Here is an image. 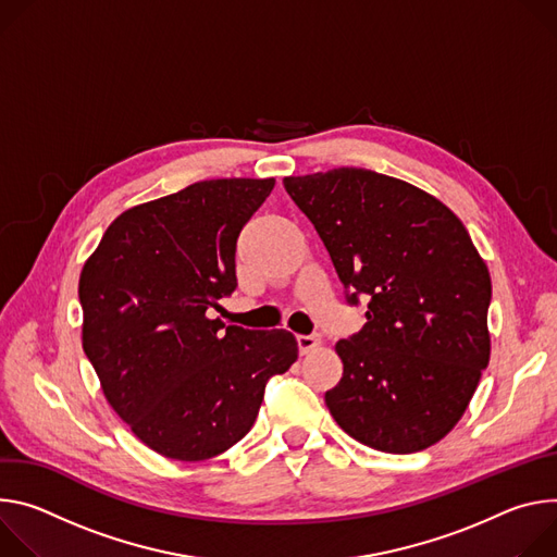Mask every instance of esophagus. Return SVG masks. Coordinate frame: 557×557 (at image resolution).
<instances>
[{
	"mask_svg": "<svg viewBox=\"0 0 557 557\" xmlns=\"http://www.w3.org/2000/svg\"><path fill=\"white\" fill-rule=\"evenodd\" d=\"M323 345L321 334H310V336H298V349L300 354H312Z\"/></svg>",
	"mask_w": 557,
	"mask_h": 557,
	"instance_id": "34e87169",
	"label": "esophagus"
}]
</instances>
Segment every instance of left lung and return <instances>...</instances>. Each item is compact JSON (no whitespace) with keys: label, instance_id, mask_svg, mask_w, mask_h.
<instances>
[{"label":"left lung","instance_id":"left-lung-1","mask_svg":"<svg viewBox=\"0 0 557 557\" xmlns=\"http://www.w3.org/2000/svg\"><path fill=\"white\" fill-rule=\"evenodd\" d=\"M367 323L336 343L325 394L354 441L416 454L458 424L488 364L491 276L462 221L434 195L364 168L285 176Z\"/></svg>","mask_w":557,"mask_h":557}]
</instances>
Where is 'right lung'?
I'll return each mask as SVG.
<instances>
[{"label":"right lung","instance_id":"add662e5","mask_svg":"<svg viewBox=\"0 0 557 557\" xmlns=\"http://www.w3.org/2000/svg\"><path fill=\"white\" fill-rule=\"evenodd\" d=\"M274 178H210L128 208L84 263L82 345L114 413L163 458L199 462L252 429L265 383L298 358L287 330L210 319Z\"/></svg>","mask_w":557,"mask_h":557}]
</instances>
